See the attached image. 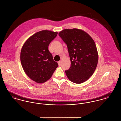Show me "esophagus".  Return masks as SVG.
Segmentation results:
<instances>
[{
  "label": "esophagus",
  "instance_id": "1",
  "mask_svg": "<svg viewBox=\"0 0 121 121\" xmlns=\"http://www.w3.org/2000/svg\"><path fill=\"white\" fill-rule=\"evenodd\" d=\"M58 65H59V66H61V61H59L58 62Z\"/></svg>",
  "mask_w": 121,
  "mask_h": 121
}]
</instances>
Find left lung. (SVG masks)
Wrapping results in <instances>:
<instances>
[{
	"mask_svg": "<svg viewBox=\"0 0 121 121\" xmlns=\"http://www.w3.org/2000/svg\"><path fill=\"white\" fill-rule=\"evenodd\" d=\"M66 44L71 66L65 70L67 78L75 83L87 80L94 73L98 55L95 42L85 31L74 28L58 33Z\"/></svg>",
	"mask_w": 121,
	"mask_h": 121,
	"instance_id": "8db88e82",
	"label": "left lung"
}]
</instances>
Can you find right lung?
<instances>
[{
    "mask_svg": "<svg viewBox=\"0 0 121 121\" xmlns=\"http://www.w3.org/2000/svg\"><path fill=\"white\" fill-rule=\"evenodd\" d=\"M57 32L43 30L30 37L24 44L20 60L24 71L33 81L43 83L52 76L58 64L48 50Z\"/></svg>",
    "mask_w": 121,
    "mask_h": 121,
    "instance_id": "right-lung-1",
    "label": "right lung"
}]
</instances>
